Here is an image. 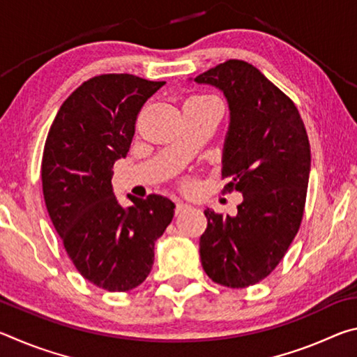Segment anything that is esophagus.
<instances>
[{"instance_id":"obj_1","label":"esophagus","mask_w":357,"mask_h":357,"mask_svg":"<svg viewBox=\"0 0 357 357\" xmlns=\"http://www.w3.org/2000/svg\"><path fill=\"white\" fill-rule=\"evenodd\" d=\"M187 208H189V204L184 203V202H178L176 203V208H174V213L179 214V213H183V211H185Z\"/></svg>"}]
</instances>
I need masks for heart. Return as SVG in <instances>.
I'll list each match as a JSON object with an SVG mask.
<instances>
[{
	"label": "heart",
	"mask_w": 357,
	"mask_h": 357,
	"mask_svg": "<svg viewBox=\"0 0 357 357\" xmlns=\"http://www.w3.org/2000/svg\"><path fill=\"white\" fill-rule=\"evenodd\" d=\"M190 99H211V98H209V96H203L202 94V96H193V98H190Z\"/></svg>",
	"instance_id": "b5f03b06"
}]
</instances>
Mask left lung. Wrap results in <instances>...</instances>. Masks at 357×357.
<instances>
[{
    "label": "left lung",
    "instance_id": "1",
    "mask_svg": "<svg viewBox=\"0 0 357 357\" xmlns=\"http://www.w3.org/2000/svg\"><path fill=\"white\" fill-rule=\"evenodd\" d=\"M225 94L229 129L223 193H243L238 214L206 209L200 238L204 273L228 288L268 277L285 257L304 215L310 143L298 108L255 66L228 59L195 78Z\"/></svg>",
    "mask_w": 357,
    "mask_h": 357
}]
</instances>
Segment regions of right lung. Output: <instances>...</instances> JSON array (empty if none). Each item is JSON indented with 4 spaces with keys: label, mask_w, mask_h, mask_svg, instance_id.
I'll list each match as a JSON object with an SVG mask.
<instances>
[{
    "label": "right lung",
    "mask_w": 357,
    "mask_h": 357,
    "mask_svg": "<svg viewBox=\"0 0 357 357\" xmlns=\"http://www.w3.org/2000/svg\"><path fill=\"white\" fill-rule=\"evenodd\" d=\"M164 84L130 74L89 78L59 107L45 140L40 172L48 215L78 273L107 291L144 282L154 243L173 219L168 198L129 195L132 206L124 209L112 187L138 113Z\"/></svg>",
    "instance_id": "1"
}]
</instances>
